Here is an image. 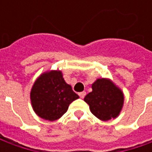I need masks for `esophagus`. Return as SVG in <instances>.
<instances>
[{
  "label": "esophagus",
  "instance_id": "esophagus-1",
  "mask_svg": "<svg viewBox=\"0 0 152 152\" xmlns=\"http://www.w3.org/2000/svg\"><path fill=\"white\" fill-rule=\"evenodd\" d=\"M85 95H86V92H85V91H82V92L79 93V97H80V98H82V99L85 96Z\"/></svg>",
  "mask_w": 152,
  "mask_h": 152
}]
</instances>
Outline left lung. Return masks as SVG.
Wrapping results in <instances>:
<instances>
[{"label": "left lung", "instance_id": "obj_1", "mask_svg": "<svg viewBox=\"0 0 152 152\" xmlns=\"http://www.w3.org/2000/svg\"><path fill=\"white\" fill-rule=\"evenodd\" d=\"M91 112L102 121L115 118L124 105V94L107 79H98L92 85V91L85 97Z\"/></svg>", "mask_w": 152, "mask_h": 152}]
</instances>
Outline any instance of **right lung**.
<instances>
[{
  "mask_svg": "<svg viewBox=\"0 0 152 152\" xmlns=\"http://www.w3.org/2000/svg\"><path fill=\"white\" fill-rule=\"evenodd\" d=\"M78 98L71 85L65 82L61 71L42 73L35 80L30 92L34 113L49 121L60 118L67 111L69 104Z\"/></svg>",
  "mask_w": 152,
  "mask_h": 152,
  "instance_id": "1",
  "label": "right lung"
}]
</instances>
